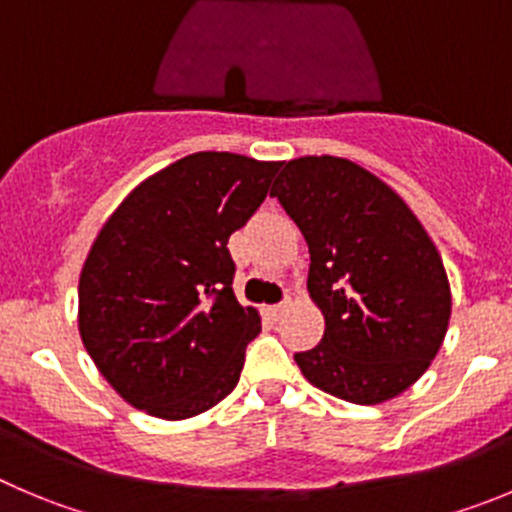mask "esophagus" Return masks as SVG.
<instances>
[{"mask_svg": "<svg viewBox=\"0 0 512 512\" xmlns=\"http://www.w3.org/2000/svg\"><path fill=\"white\" fill-rule=\"evenodd\" d=\"M285 308H288V305L285 303H278V305H267V315H270V318H280V315L285 313Z\"/></svg>", "mask_w": 512, "mask_h": 512, "instance_id": "obj_1", "label": "esophagus"}]
</instances>
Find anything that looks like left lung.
Instances as JSON below:
<instances>
[{"label": "left lung", "instance_id": "left-lung-1", "mask_svg": "<svg viewBox=\"0 0 512 512\" xmlns=\"http://www.w3.org/2000/svg\"><path fill=\"white\" fill-rule=\"evenodd\" d=\"M270 197L308 242V290L326 318L321 343L295 364L353 404L399 396L429 369L452 313L422 222L379 176L338 156L288 161Z\"/></svg>", "mask_w": 512, "mask_h": 512}]
</instances>
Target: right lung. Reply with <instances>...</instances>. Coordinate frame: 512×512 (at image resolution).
<instances>
[{"instance_id": "1", "label": "right lung", "mask_w": 512, "mask_h": 512, "mask_svg": "<svg viewBox=\"0 0 512 512\" xmlns=\"http://www.w3.org/2000/svg\"><path fill=\"white\" fill-rule=\"evenodd\" d=\"M278 169L280 161L199 151L136 186L103 224L80 272L78 326L131 407L176 422L237 386L260 315L234 298L227 242L265 202Z\"/></svg>"}]
</instances>
